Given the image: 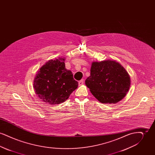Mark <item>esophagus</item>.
<instances>
[{
	"label": "esophagus",
	"instance_id": "esophagus-1",
	"mask_svg": "<svg viewBox=\"0 0 155 155\" xmlns=\"http://www.w3.org/2000/svg\"><path fill=\"white\" fill-rule=\"evenodd\" d=\"M84 80H81V81H80L78 82V85H79L80 86H81V85L84 84Z\"/></svg>",
	"mask_w": 155,
	"mask_h": 155
}]
</instances>
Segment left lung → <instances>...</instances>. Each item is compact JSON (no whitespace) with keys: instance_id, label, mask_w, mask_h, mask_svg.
<instances>
[{"instance_id":"left-lung-1","label":"left lung","mask_w":155,"mask_h":155,"mask_svg":"<svg viewBox=\"0 0 155 155\" xmlns=\"http://www.w3.org/2000/svg\"><path fill=\"white\" fill-rule=\"evenodd\" d=\"M125 68L114 60L93 62L85 84L92 94L102 103H116L125 97L130 84Z\"/></svg>"}]
</instances>
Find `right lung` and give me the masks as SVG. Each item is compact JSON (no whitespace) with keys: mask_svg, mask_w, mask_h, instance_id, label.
I'll list each match as a JSON object with an SVG mask.
<instances>
[{"mask_svg":"<svg viewBox=\"0 0 155 155\" xmlns=\"http://www.w3.org/2000/svg\"><path fill=\"white\" fill-rule=\"evenodd\" d=\"M64 60L63 58L49 60L36 75L34 81L35 94L46 103H63L78 87L72 72L65 68Z\"/></svg>","mask_w":155,"mask_h":155,"instance_id":"1","label":"right lung"}]
</instances>
